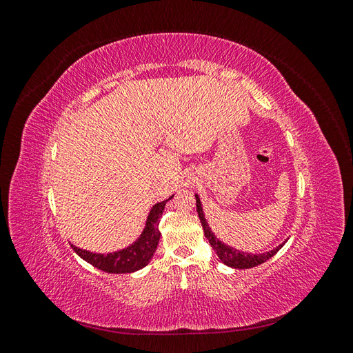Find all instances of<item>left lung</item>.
Instances as JSON below:
<instances>
[{"mask_svg":"<svg viewBox=\"0 0 353 353\" xmlns=\"http://www.w3.org/2000/svg\"><path fill=\"white\" fill-rule=\"evenodd\" d=\"M196 208H197V213H199V218H200V222H201L203 231H205V237L208 239V241L210 243L212 248L215 249L219 261L223 265L230 266V268H234V270H249V268H253V266H258V265L268 261L270 258H272V256L276 252H279L283 248V245L285 244V241H287L285 240L281 244L276 245L275 249H272L270 252H263V253H248V252L239 250L236 248H232V245L223 243L221 239H218L215 236V232L212 231V228L209 227V223L206 221V216H205V212H203L200 197L197 194H196Z\"/></svg>","mask_w":353,"mask_h":353,"instance_id":"obj_1","label":"left lung"}]
</instances>
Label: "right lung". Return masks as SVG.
<instances>
[{
  "label": "right lung",
  "instance_id": "1",
  "mask_svg": "<svg viewBox=\"0 0 353 353\" xmlns=\"http://www.w3.org/2000/svg\"><path fill=\"white\" fill-rule=\"evenodd\" d=\"M159 201L150 209L145 219V225L137 240L128 245V248L114 250L110 253H97L87 249H81L78 245L70 243L73 250L77 252L79 258L87 261L95 268L109 272V274H131L135 271L143 270L144 266L150 263L153 254L157 249V244L160 240V231H159V218L162 216L163 209L166 203L172 199Z\"/></svg>",
  "mask_w": 353,
  "mask_h": 353
}]
</instances>
